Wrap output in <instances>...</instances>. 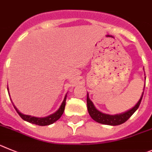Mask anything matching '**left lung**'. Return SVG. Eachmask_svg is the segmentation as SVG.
Listing matches in <instances>:
<instances>
[{
  "label": "left lung",
  "instance_id": "obj_1",
  "mask_svg": "<svg viewBox=\"0 0 152 152\" xmlns=\"http://www.w3.org/2000/svg\"><path fill=\"white\" fill-rule=\"evenodd\" d=\"M143 94H144V91L142 92V95L141 96L139 102L136 104V106L134 107L133 108L125 112V113H121V114H117V115H109V114H105V113L100 112L99 110L95 108V107L94 106L91 101L89 99L88 95H87V107H88V113H89V115L91 116L93 120L96 121V122L99 123V124L111 126L120 125V124L125 123L126 120H128V119L139 108L141 101L142 99Z\"/></svg>",
  "mask_w": 152,
  "mask_h": 152
}]
</instances>
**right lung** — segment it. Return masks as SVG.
Listing matches in <instances>:
<instances>
[{"label": "right lung", "instance_id": "add662e5", "mask_svg": "<svg viewBox=\"0 0 152 152\" xmlns=\"http://www.w3.org/2000/svg\"><path fill=\"white\" fill-rule=\"evenodd\" d=\"M66 100V95L65 96V98H64V102H63L62 104H61L60 108L58 109V110H57L54 113L48 116V117H44V118H38V117H35L29 115H25V114H23V113H20V112L16 109V107L14 106V105H13V107H14V108L16 109V112L18 113V114L20 116V117H21L23 120H26V121H27V122L28 123H31V124H36V125H39V126H48V125H50V124H54V123L56 122L57 120H59V119L61 118V117L62 116L63 113H64V109H65Z\"/></svg>", "mask_w": 152, "mask_h": 152}]
</instances>
